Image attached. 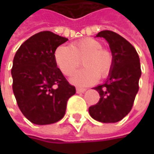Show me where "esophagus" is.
Returning <instances> with one entry per match:
<instances>
[{"instance_id": "esophagus-1", "label": "esophagus", "mask_w": 154, "mask_h": 154, "mask_svg": "<svg viewBox=\"0 0 154 154\" xmlns=\"http://www.w3.org/2000/svg\"><path fill=\"white\" fill-rule=\"evenodd\" d=\"M76 92H77V93H82V92H86V89H85V88L77 87V88H76Z\"/></svg>"}]
</instances>
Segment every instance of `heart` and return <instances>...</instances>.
<instances>
[{"instance_id": "1", "label": "heart", "mask_w": 154, "mask_h": 154, "mask_svg": "<svg viewBox=\"0 0 154 154\" xmlns=\"http://www.w3.org/2000/svg\"><path fill=\"white\" fill-rule=\"evenodd\" d=\"M55 62L57 68L65 76H71L80 67L83 60L84 68L74 74L71 81L77 86H88L100 78H105L109 74L113 57L108 50L103 49V45L91 38L80 39L70 46H59L55 51Z\"/></svg>"}]
</instances>
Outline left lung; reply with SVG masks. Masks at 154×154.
Segmentation results:
<instances>
[{"mask_svg": "<svg viewBox=\"0 0 154 154\" xmlns=\"http://www.w3.org/2000/svg\"><path fill=\"white\" fill-rule=\"evenodd\" d=\"M97 37L107 40L113 56V65L105 83L94 87L100 98L89 107L93 119L101 122H116L129 113L139 90L141 75L140 58L134 47L119 34L102 31Z\"/></svg>", "mask_w": 154, "mask_h": 154, "instance_id": "obj_1", "label": "left lung"}]
</instances>
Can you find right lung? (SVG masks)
Wrapping results in <instances>:
<instances>
[{"mask_svg": "<svg viewBox=\"0 0 154 154\" xmlns=\"http://www.w3.org/2000/svg\"><path fill=\"white\" fill-rule=\"evenodd\" d=\"M68 39L45 31L25 41L15 54L13 91L18 106L29 121L45 125L60 121L68 98L75 94L55 62V51Z\"/></svg>", "mask_w": 154, "mask_h": 154, "instance_id": "right-lung-1", "label": "right lung"}]
</instances>
